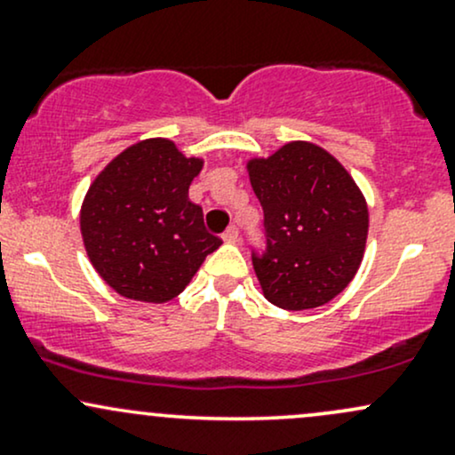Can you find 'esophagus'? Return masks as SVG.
<instances>
[{
  "instance_id": "esophagus-1",
  "label": "esophagus",
  "mask_w": 455,
  "mask_h": 455,
  "mask_svg": "<svg viewBox=\"0 0 455 455\" xmlns=\"http://www.w3.org/2000/svg\"><path fill=\"white\" fill-rule=\"evenodd\" d=\"M222 239H224V242H227V243H237V242H239V231H237V228H235V227H228L227 231L222 233Z\"/></svg>"
}]
</instances>
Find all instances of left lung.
Listing matches in <instances>:
<instances>
[{"mask_svg": "<svg viewBox=\"0 0 455 455\" xmlns=\"http://www.w3.org/2000/svg\"><path fill=\"white\" fill-rule=\"evenodd\" d=\"M265 213V254H252L265 299L310 310L340 295L362 265L368 205L348 171L307 140L245 164Z\"/></svg>", "mask_w": 455, "mask_h": 455, "instance_id": "left-lung-1", "label": "left lung"}]
</instances>
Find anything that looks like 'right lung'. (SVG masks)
<instances>
[{
	"mask_svg": "<svg viewBox=\"0 0 455 455\" xmlns=\"http://www.w3.org/2000/svg\"><path fill=\"white\" fill-rule=\"evenodd\" d=\"M205 160L171 139H145L115 156L81 205V235L93 269L126 299L164 304L190 284L222 239L203 224L188 188Z\"/></svg>",
	"mask_w": 455,
	"mask_h": 455,
	"instance_id": "1",
	"label": "right lung"
}]
</instances>
